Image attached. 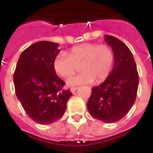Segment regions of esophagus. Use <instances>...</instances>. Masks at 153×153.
Returning a JSON list of instances; mask_svg holds the SVG:
<instances>
[{
    "instance_id": "obj_1",
    "label": "esophagus",
    "mask_w": 153,
    "mask_h": 153,
    "mask_svg": "<svg viewBox=\"0 0 153 153\" xmlns=\"http://www.w3.org/2000/svg\"><path fill=\"white\" fill-rule=\"evenodd\" d=\"M76 89H77V87H71L70 88V91H71V93H75V91L76 90Z\"/></svg>"
}]
</instances>
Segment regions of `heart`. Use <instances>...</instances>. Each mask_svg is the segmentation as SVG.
Segmentation results:
<instances>
[{"instance_id":"obj_1","label":"heart","mask_w":153,"mask_h":153,"mask_svg":"<svg viewBox=\"0 0 153 153\" xmlns=\"http://www.w3.org/2000/svg\"><path fill=\"white\" fill-rule=\"evenodd\" d=\"M115 56L108 45L85 43L70 48L67 55L60 53L53 60V68L63 77L73 75L80 64L82 72L67 80L68 86L101 83L109 76L113 69Z\"/></svg>"}]
</instances>
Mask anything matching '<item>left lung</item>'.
Wrapping results in <instances>:
<instances>
[{"label":"left lung","instance_id":"1","mask_svg":"<svg viewBox=\"0 0 153 153\" xmlns=\"http://www.w3.org/2000/svg\"><path fill=\"white\" fill-rule=\"evenodd\" d=\"M105 41L114 53V66L106 80L92 88L87 109L94 118L112 123L123 118L134 104L139 74L129 47L110 35L105 36Z\"/></svg>","mask_w":153,"mask_h":153}]
</instances>
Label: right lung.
Listing matches in <instances>:
<instances>
[{"label":"right lung","mask_w":153,"mask_h":153,"mask_svg":"<svg viewBox=\"0 0 153 153\" xmlns=\"http://www.w3.org/2000/svg\"><path fill=\"white\" fill-rule=\"evenodd\" d=\"M58 44L39 41L24 50L17 63L13 83L24 111L34 122L51 124L63 116L72 93L63 90L53 60L60 53Z\"/></svg>","instance_id":"obj_1"}]
</instances>
